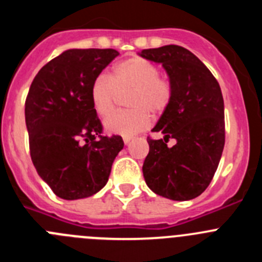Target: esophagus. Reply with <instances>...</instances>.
I'll list each match as a JSON object with an SVG mask.
<instances>
[{
    "instance_id": "esophagus-1",
    "label": "esophagus",
    "mask_w": 262,
    "mask_h": 262,
    "mask_svg": "<svg viewBox=\"0 0 262 262\" xmlns=\"http://www.w3.org/2000/svg\"><path fill=\"white\" fill-rule=\"evenodd\" d=\"M123 142H124V144H129V142H131V138H123Z\"/></svg>"
}]
</instances>
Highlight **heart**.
Masks as SVG:
<instances>
[{"label": "heart", "instance_id": "b5f03b06", "mask_svg": "<svg viewBox=\"0 0 262 262\" xmlns=\"http://www.w3.org/2000/svg\"><path fill=\"white\" fill-rule=\"evenodd\" d=\"M130 92L127 105L132 110L111 116L105 122L108 133L133 138L149 126L154 115L163 114L170 105L172 85L160 77L159 68L143 57L122 60L111 69L110 75H101L90 88V99L101 118H107L115 110L118 93Z\"/></svg>", "mask_w": 262, "mask_h": 262}]
</instances>
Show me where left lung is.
Wrapping results in <instances>:
<instances>
[{
    "mask_svg": "<svg viewBox=\"0 0 262 262\" xmlns=\"http://www.w3.org/2000/svg\"><path fill=\"white\" fill-rule=\"evenodd\" d=\"M140 56L161 66L173 97L154 127L164 139L147 142L143 176L154 193L189 201L207 189L216 172L226 140L224 102L216 78L198 57L181 46L143 50ZM169 138L178 142L167 147Z\"/></svg>",
    "mask_w": 262,
    "mask_h": 262,
    "instance_id": "8db88e82",
    "label": "left lung"
}]
</instances>
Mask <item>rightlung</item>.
Returning <instances> with one entry per match:
<instances>
[{"mask_svg":"<svg viewBox=\"0 0 262 262\" xmlns=\"http://www.w3.org/2000/svg\"><path fill=\"white\" fill-rule=\"evenodd\" d=\"M119 53L113 48L68 50L48 61L25 103L30 155L41 180L62 200L93 195L106 185L119 135H102L90 88Z\"/></svg>","mask_w":262,"mask_h":262,"instance_id":"obj_1","label":"right lung"}]
</instances>
